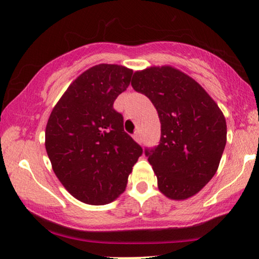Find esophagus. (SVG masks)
Wrapping results in <instances>:
<instances>
[{"label": "esophagus", "mask_w": 259, "mask_h": 259, "mask_svg": "<svg viewBox=\"0 0 259 259\" xmlns=\"http://www.w3.org/2000/svg\"><path fill=\"white\" fill-rule=\"evenodd\" d=\"M133 138H134V140H136V141H137V143H139V144H141V143H143V138H141V136H140V133H139V132L134 133V136H133Z\"/></svg>", "instance_id": "34e87169"}]
</instances>
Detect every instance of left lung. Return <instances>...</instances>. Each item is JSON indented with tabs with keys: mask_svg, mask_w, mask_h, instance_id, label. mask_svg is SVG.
Segmentation results:
<instances>
[{
	"mask_svg": "<svg viewBox=\"0 0 259 259\" xmlns=\"http://www.w3.org/2000/svg\"><path fill=\"white\" fill-rule=\"evenodd\" d=\"M131 84L150 99L160 119L159 145L145 150L159 190L175 200L194 196L218 169L226 144L224 114L196 80L171 66L136 72Z\"/></svg>",
	"mask_w": 259,
	"mask_h": 259,
	"instance_id": "obj_1",
	"label": "left lung"
}]
</instances>
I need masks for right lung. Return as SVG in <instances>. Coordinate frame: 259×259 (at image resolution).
I'll return each instance as SVG.
<instances>
[{"label":"right lung","instance_id":"add662e5","mask_svg":"<svg viewBox=\"0 0 259 259\" xmlns=\"http://www.w3.org/2000/svg\"><path fill=\"white\" fill-rule=\"evenodd\" d=\"M132 74L119 65L92 67L70 83L48 119L46 151L53 171L82 203L104 205L119 197L143 154L113 108Z\"/></svg>","mask_w":259,"mask_h":259}]
</instances>
